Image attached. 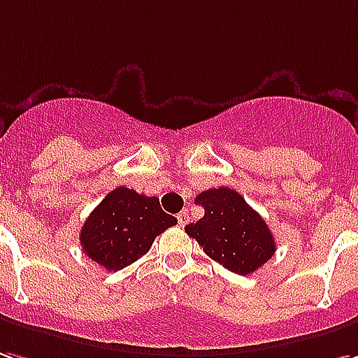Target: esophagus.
<instances>
[{
  "label": "esophagus",
  "instance_id": "34e87169",
  "mask_svg": "<svg viewBox=\"0 0 358 358\" xmlns=\"http://www.w3.org/2000/svg\"><path fill=\"white\" fill-rule=\"evenodd\" d=\"M176 219H178L180 227H186L187 221H189V215H187V211H180V213L176 215Z\"/></svg>",
  "mask_w": 358,
  "mask_h": 358
}]
</instances>
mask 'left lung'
Masks as SVG:
<instances>
[{
	"label": "left lung",
	"mask_w": 358,
	"mask_h": 358,
	"mask_svg": "<svg viewBox=\"0 0 358 358\" xmlns=\"http://www.w3.org/2000/svg\"><path fill=\"white\" fill-rule=\"evenodd\" d=\"M205 209L186 232L207 256L238 275L254 273L275 254V240L262 215L231 187L205 189L196 197Z\"/></svg>",
	"instance_id": "8db88e82"
}]
</instances>
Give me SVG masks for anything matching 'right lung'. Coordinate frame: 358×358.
Wrapping results in <instances>:
<instances>
[{
  "label": "right lung",
  "mask_w": 358,
  "mask_h": 358,
  "mask_svg": "<svg viewBox=\"0 0 358 358\" xmlns=\"http://www.w3.org/2000/svg\"><path fill=\"white\" fill-rule=\"evenodd\" d=\"M176 222V217L162 211L159 197L120 186L87 217L79 240L92 262L118 271L145 256L155 238Z\"/></svg>",
  "instance_id": "right-lung-1"
}]
</instances>
